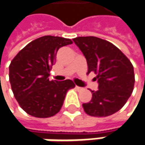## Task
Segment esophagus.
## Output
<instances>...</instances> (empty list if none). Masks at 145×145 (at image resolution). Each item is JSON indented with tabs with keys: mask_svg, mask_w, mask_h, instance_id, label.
Returning <instances> with one entry per match:
<instances>
[{
	"mask_svg": "<svg viewBox=\"0 0 145 145\" xmlns=\"http://www.w3.org/2000/svg\"><path fill=\"white\" fill-rule=\"evenodd\" d=\"M75 89H76L77 90H81V89H83V88H82V87H80V86H75Z\"/></svg>",
	"mask_w": 145,
	"mask_h": 145,
	"instance_id": "34e87169",
	"label": "esophagus"
}]
</instances>
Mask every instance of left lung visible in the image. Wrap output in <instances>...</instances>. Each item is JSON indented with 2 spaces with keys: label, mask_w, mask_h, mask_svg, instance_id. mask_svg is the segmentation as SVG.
I'll list each match as a JSON object with an SVG mask.
<instances>
[{
  "label": "left lung",
  "mask_w": 145,
  "mask_h": 145,
  "mask_svg": "<svg viewBox=\"0 0 145 145\" xmlns=\"http://www.w3.org/2000/svg\"><path fill=\"white\" fill-rule=\"evenodd\" d=\"M85 56L88 74H96L98 89L82 105L87 114L106 117L119 111L130 97L135 86L134 67L124 53L112 43L95 36L73 39Z\"/></svg>",
  "instance_id": "8db88e82"
}]
</instances>
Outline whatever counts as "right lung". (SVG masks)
Returning a JSON list of instances; mask_svg holds the SVG:
<instances>
[{
    "label": "right lung",
    "mask_w": 145,
    "mask_h": 145,
    "mask_svg": "<svg viewBox=\"0 0 145 145\" xmlns=\"http://www.w3.org/2000/svg\"><path fill=\"white\" fill-rule=\"evenodd\" d=\"M71 44L70 39L45 35L30 42L11 60V89L20 107L30 115L54 116L60 110L67 91L75 86L71 80H49L58 50Z\"/></svg>",
    "instance_id": "1"
}]
</instances>
